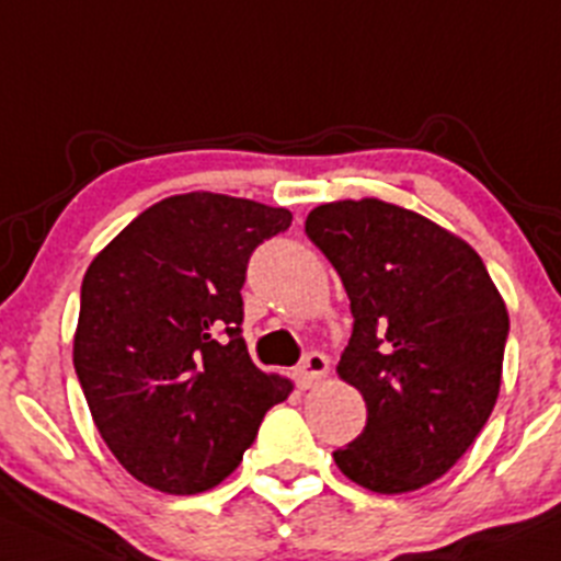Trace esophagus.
<instances>
[{"instance_id": "1", "label": "esophagus", "mask_w": 561, "mask_h": 561, "mask_svg": "<svg viewBox=\"0 0 561 561\" xmlns=\"http://www.w3.org/2000/svg\"><path fill=\"white\" fill-rule=\"evenodd\" d=\"M328 355H322V352H308V355L302 357V364L297 366V382H300V388H311L317 386V382H322L324 377H328Z\"/></svg>"}]
</instances>
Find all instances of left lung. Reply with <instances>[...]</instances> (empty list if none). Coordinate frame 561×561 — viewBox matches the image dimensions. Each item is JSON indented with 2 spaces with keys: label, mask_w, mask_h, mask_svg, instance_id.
I'll use <instances>...</instances> for the list:
<instances>
[{
  "label": "left lung",
  "mask_w": 561,
  "mask_h": 561,
  "mask_svg": "<svg viewBox=\"0 0 561 561\" xmlns=\"http://www.w3.org/2000/svg\"><path fill=\"white\" fill-rule=\"evenodd\" d=\"M306 233L339 272L355 324L339 377L366 402L364 432L333 451L371 493L444 477L488 424L510 313L477 250L377 197L322 204Z\"/></svg>",
  "instance_id": "8db88e82"
}]
</instances>
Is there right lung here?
<instances>
[{
	"mask_svg": "<svg viewBox=\"0 0 561 561\" xmlns=\"http://www.w3.org/2000/svg\"><path fill=\"white\" fill-rule=\"evenodd\" d=\"M289 209L186 192L129 222L88 266L73 369L117 462L170 495L220 484L291 391L242 339L248 261Z\"/></svg>",
	"mask_w": 561,
	"mask_h": 561,
	"instance_id": "add662e5",
	"label": "right lung"
}]
</instances>
